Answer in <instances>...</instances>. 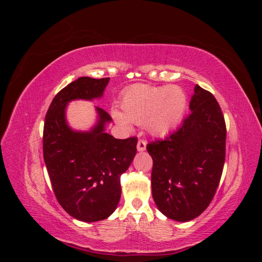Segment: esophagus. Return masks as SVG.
Returning a JSON list of instances; mask_svg holds the SVG:
<instances>
[{
  "label": "esophagus",
  "mask_w": 262,
  "mask_h": 262,
  "mask_svg": "<svg viewBox=\"0 0 262 262\" xmlns=\"http://www.w3.org/2000/svg\"><path fill=\"white\" fill-rule=\"evenodd\" d=\"M137 148L139 152H143V150H145V148H146V142L144 140H139Z\"/></svg>",
  "instance_id": "1"
}]
</instances>
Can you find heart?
<instances>
[{"mask_svg":"<svg viewBox=\"0 0 262 262\" xmlns=\"http://www.w3.org/2000/svg\"><path fill=\"white\" fill-rule=\"evenodd\" d=\"M187 108V95L177 85H133L121 99L122 113L113 110L118 124L129 128L130 122L144 124L152 136L163 137L180 123Z\"/></svg>","mask_w":262,"mask_h":262,"instance_id":"obj_1","label":"heart"}]
</instances>
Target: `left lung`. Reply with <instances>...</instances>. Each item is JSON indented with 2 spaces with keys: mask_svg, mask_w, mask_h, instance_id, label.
Here are the masks:
<instances>
[{
  "mask_svg": "<svg viewBox=\"0 0 262 262\" xmlns=\"http://www.w3.org/2000/svg\"><path fill=\"white\" fill-rule=\"evenodd\" d=\"M189 108L176 132L146 145L155 204L177 222L191 221L209 207L225 162L226 125L215 97L195 85Z\"/></svg>",
  "mask_w": 262,
  "mask_h": 262,
  "instance_id": "8db88e82",
  "label": "left lung"
}]
</instances>
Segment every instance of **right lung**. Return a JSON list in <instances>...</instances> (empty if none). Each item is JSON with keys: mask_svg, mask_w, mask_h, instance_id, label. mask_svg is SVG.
Segmentation results:
<instances>
[{"mask_svg": "<svg viewBox=\"0 0 262 262\" xmlns=\"http://www.w3.org/2000/svg\"><path fill=\"white\" fill-rule=\"evenodd\" d=\"M108 83L109 77H78L55 95L45 118L43 160L55 198L71 216L87 223L115 212L120 176L137 154V138L119 140L105 132L113 119L99 107L91 130H73L68 123L69 102L100 98Z\"/></svg>", "mask_w": 262, "mask_h": 262, "instance_id": "right-lung-1", "label": "right lung"}]
</instances>
